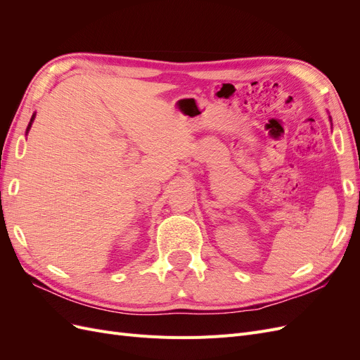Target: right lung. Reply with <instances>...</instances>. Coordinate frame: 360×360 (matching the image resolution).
<instances>
[{"instance_id":"obj_1","label":"right lung","mask_w":360,"mask_h":360,"mask_svg":"<svg viewBox=\"0 0 360 360\" xmlns=\"http://www.w3.org/2000/svg\"><path fill=\"white\" fill-rule=\"evenodd\" d=\"M34 114H32V117H31V120H30V124H28V127H27V132H28V130H30V127H31V124H32V120H34Z\"/></svg>"}]
</instances>
